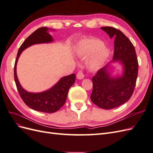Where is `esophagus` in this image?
Returning a JSON list of instances; mask_svg holds the SVG:
<instances>
[{
  "mask_svg": "<svg viewBox=\"0 0 153 153\" xmlns=\"http://www.w3.org/2000/svg\"><path fill=\"white\" fill-rule=\"evenodd\" d=\"M84 76H85L84 73L82 70L78 71V73H77V75H76V77H77L78 79H82V78H84Z\"/></svg>",
  "mask_w": 153,
  "mask_h": 153,
  "instance_id": "esophagus-1",
  "label": "esophagus"
}]
</instances>
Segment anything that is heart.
Returning <instances> with one entry per match:
<instances>
[{"label":"heart","mask_w":153,"mask_h":153,"mask_svg":"<svg viewBox=\"0 0 153 153\" xmlns=\"http://www.w3.org/2000/svg\"><path fill=\"white\" fill-rule=\"evenodd\" d=\"M76 52L79 56L89 57L88 61L90 69L96 70L104 64L108 58L109 52L103 46V43L96 38H85L80 40L76 45Z\"/></svg>","instance_id":"heart-1"}]
</instances>
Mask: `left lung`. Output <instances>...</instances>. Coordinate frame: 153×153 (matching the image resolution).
Returning a JSON list of instances; mask_svg holds the SVG:
<instances>
[{
  "label": "left lung",
  "mask_w": 153,
  "mask_h": 153,
  "mask_svg": "<svg viewBox=\"0 0 153 153\" xmlns=\"http://www.w3.org/2000/svg\"><path fill=\"white\" fill-rule=\"evenodd\" d=\"M101 29L110 38L114 37L115 39L112 61H120L124 66L121 77H110L107 66L99 69L92 77L91 101L98 107L109 110L118 107L130 99L136 85L138 63L135 47L121 30L112 27Z\"/></svg>",
  "instance_id": "1"
}]
</instances>
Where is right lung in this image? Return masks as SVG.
Listing matches in <instances>:
<instances>
[{
  "instance_id": "obj_1",
  "label": "right lung",
  "mask_w": 153,
  "mask_h": 153,
  "mask_svg": "<svg viewBox=\"0 0 153 153\" xmlns=\"http://www.w3.org/2000/svg\"><path fill=\"white\" fill-rule=\"evenodd\" d=\"M47 27H41L35 30L22 44L18 50L14 67V77L16 88L24 102L29 108L45 113L57 112L65 103L69 88L75 82V74L62 77L57 84L50 89L40 93L29 92L23 89L16 75V63L22 51L31 45L39 43H50L52 37L48 33Z\"/></svg>"
}]
</instances>
